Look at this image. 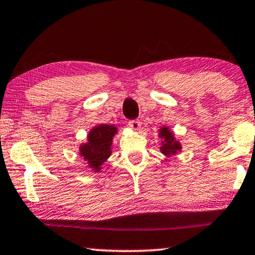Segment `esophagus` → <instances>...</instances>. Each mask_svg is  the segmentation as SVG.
Wrapping results in <instances>:
<instances>
[{
	"instance_id": "1",
	"label": "esophagus",
	"mask_w": 255,
	"mask_h": 255,
	"mask_svg": "<svg viewBox=\"0 0 255 255\" xmlns=\"http://www.w3.org/2000/svg\"><path fill=\"white\" fill-rule=\"evenodd\" d=\"M140 125H141V123L138 120L128 121V127H130L132 130H135V131L139 130V128H140Z\"/></svg>"
}]
</instances>
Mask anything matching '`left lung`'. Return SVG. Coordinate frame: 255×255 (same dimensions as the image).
<instances>
[{"label":"left lung","instance_id":"left-lung-1","mask_svg":"<svg viewBox=\"0 0 255 255\" xmlns=\"http://www.w3.org/2000/svg\"><path fill=\"white\" fill-rule=\"evenodd\" d=\"M159 137H161L163 140L160 146V151L166 156H172L177 154V152L181 151V144L174 137L173 132L168 128L163 127L159 130Z\"/></svg>","mask_w":255,"mask_h":255}]
</instances>
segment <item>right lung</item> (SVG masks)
Here are the masks:
<instances>
[{"label": "right lung", "instance_id": "obj_1", "mask_svg": "<svg viewBox=\"0 0 255 255\" xmlns=\"http://www.w3.org/2000/svg\"><path fill=\"white\" fill-rule=\"evenodd\" d=\"M117 133L114 125L101 124L93 128L88 133V140L80 145V155L83 156L94 172L99 173L101 167L111 155L113 138Z\"/></svg>", "mask_w": 255, "mask_h": 255}]
</instances>
